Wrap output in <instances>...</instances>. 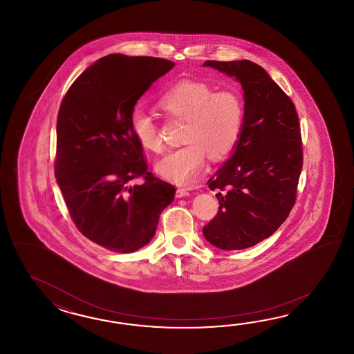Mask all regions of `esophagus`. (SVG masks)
<instances>
[{
  "label": "esophagus",
  "instance_id": "esophagus-1",
  "mask_svg": "<svg viewBox=\"0 0 354 354\" xmlns=\"http://www.w3.org/2000/svg\"><path fill=\"white\" fill-rule=\"evenodd\" d=\"M188 195H189V191H188L187 188L180 187L176 189V197H178V198L186 197Z\"/></svg>",
  "mask_w": 354,
  "mask_h": 354
}]
</instances>
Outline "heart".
Instances as JSON below:
<instances>
[{
    "mask_svg": "<svg viewBox=\"0 0 354 354\" xmlns=\"http://www.w3.org/2000/svg\"><path fill=\"white\" fill-rule=\"evenodd\" d=\"M166 113L186 119L182 142L185 145L167 153L156 163V171L177 185H187L201 174L207 154L223 158L241 139L244 127V102L235 90L214 91L207 83L182 81L159 98ZM130 129L139 145L159 151L162 142L149 113L136 109Z\"/></svg>",
    "mask_w": 354,
    "mask_h": 354,
    "instance_id": "obj_1",
    "label": "heart"
}]
</instances>
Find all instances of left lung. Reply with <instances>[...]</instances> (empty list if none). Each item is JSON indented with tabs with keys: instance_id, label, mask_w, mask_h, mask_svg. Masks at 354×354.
<instances>
[{
	"instance_id": "1",
	"label": "left lung",
	"mask_w": 354,
	"mask_h": 354,
	"mask_svg": "<svg viewBox=\"0 0 354 354\" xmlns=\"http://www.w3.org/2000/svg\"><path fill=\"white\" fill-rule=\"evenodd\" d=\"M241 82L244 127L230 158L207 180L218 189L216 216L203 232L216 248L238 250L271 236L296 201L302 168L300 124L294 102L250 60H206Z\"/></svg>"
}]
</instances>
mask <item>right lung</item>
I'll use <instances>...</instances> for the list:
<instances>
[{"mask_svg":"<svg viewBox=\"0 0 354 354\" xmlns=\"http://www.w3.org/2000/svg\"><path fill=\"white\" fill-rule=\"evenodd\" d=\"M174 67L154 57L110 54L67 91L57 120L55 178L69 215L90 241L133 253L154 236L176 189L148 171L130 129L136 101ZM142 178L140 185L131 182Z\"/></svg>","mask_w":354,"mask_h":354,"instance_id":"1","label":"right lung"}]
</instances>
